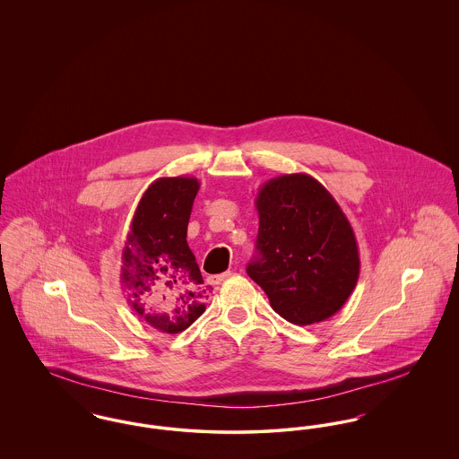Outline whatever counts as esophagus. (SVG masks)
Here are the masks:
<instances>
[{
    "instance_id": "34e87169",
    "label": "esophagus",
    "mask_w": 459,
    "mask_h": 459,
    "mask_svg": "<svg viewBox=\"0 0 459 459\" xmlns=\"http://www.w3.org/2000/svg\"><path fill=\"white\" fill-rule=\"evenodd\" d=\"M232 275V272H223V273H220V275H212V277H208V282L212 285H219L225 281V279H229Z\"/></svg>"
}]
</instances>
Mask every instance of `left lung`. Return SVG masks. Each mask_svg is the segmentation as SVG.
<instances>
[{"label":"left lung","mask_w":459,"mask_h":459,"mask_svg":"<svg viewBox=\"0 0 459 459\" xmlns=\"http://www.w3.org/2000/svg\"><path fill=\"white\" fill-rule=\"evenodd\" d=\"M258 256L247 275L294 325L333 316L359 277V251L342 208L311 175L270 178L258 189Z\"/></svg>","instance_id":"8db88e82"}]
</instances>
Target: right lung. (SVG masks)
Instances as JSON below:
<instances>
[{
	"label": "right lung",
	"instance_id": "add662e5",
	"mask_svg": "<svg viewBox=\"0 0 459 459\" xmlns=\"http://www.w3.org/2000/svg\"><path fill=\"white\" fill-rule=\"evenodd\" d=\"M197 191L196 177L156 178L134 212L122 249L120 282L127 303L163 333L193 325L210 294L186 240Z\"/></svg>",
	"mask_w": 459,
	"mask_h": 459
}]
</instances>
